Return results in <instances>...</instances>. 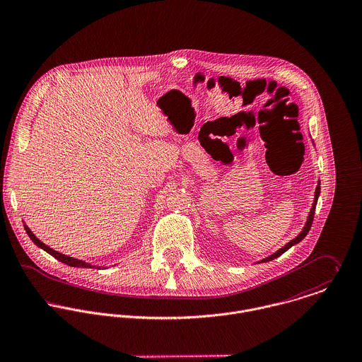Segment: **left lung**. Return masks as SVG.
<instances>
[{
    "mask_svg": "<svg viewBox=\"0 0 362 362\" xmlns=\"http://www.w3.org/2000/svg\"><path fill=\"white\" fill-rule=\"evenodd\" d=\"M320 193H321V182H318V186H317V189H315V197H314V202H313L311 211H310V214H308V218H307L305 226L303 228V230L300 232V235H298V236H296V239H293V240L288 241L287 244H284V245L281 247V250H278V251H276V252H274L272 255H269V257H267V258L261 259L259 262H268V261H272V259H275V258L281 257V254H283L284 251H287L290 247H293L294 244L300 243V241L303 240V239L307 236V233L310 232V229H311V226H313V221H314V215H315V206H317V201H318V197H320Z\"/></svg>",
    "mask_w": 362,
    "mask_h": 362,
    "instance_id": "obj_1",
    "label": "left lung"
}]
</instances>
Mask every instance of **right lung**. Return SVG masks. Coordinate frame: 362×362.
I'll return each instance as SVG.
<instances>
[{
	"mask_svg": "<svg viewBox=\"0 0 362 362\" xmlns=\"http://www.w3.org/2000/svg\"><path fill=\"white\" fill-rule=\"evenodd\" d=\"M25 230H26V233L29 235L30 240L33 241L37 247L42 248L44 251H47L48 254H51V255H52L54 258H57L58 261H61V262H64V264H66V265H69V267H75V268H94V265H91V264H88V262H84V261L78 259V258H72V257H69V255L61 254V252H58V251L49 248V247L45 245L42 241L39 240V239L33 235V232H32L26 225H25ZM97 269H101V267H97Z\"/></svg>",
	"mask_w": 362,
	"mask_h": 362,
	"instance_id": "add662e5",
	"label": "right lung"
}]
</instances>
